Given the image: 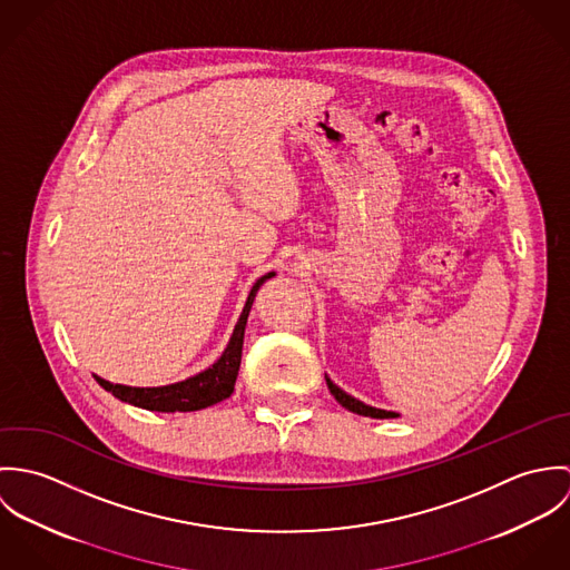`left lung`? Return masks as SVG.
Wrapping results in <instances>:
<instances>
[{
  "label": "left lung",
  "mask_w": 570,
  "mask_h": 570,
  "mask_svg": "<svg viewBox=\"0 0 570 570\" xmlns=\"http://www.w3.org/2000/svg\"><path fill=\"white\" fill-rule=\"evenodd\" d=\"M326 386H328L331 395L337 400V404H342V406L346 407V410H351V412H355V414H364V416H373V419H393V416H400L397 412H389V410H380V407H371L366 406V404H362V402H357L355 397H351V395H346L344 391H340L328 377H326Z\"/></svg>",
  "instance_id": "8db88e82"
}]
</instances>
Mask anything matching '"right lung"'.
<instances>
[{
  "instance_id": "obj_1",
  "label": "right lung",
  "mask_w": 570,
  "mask_h": 570,
  "mask_svg": "<svg viewBox=\"0 0 570 570\" xmlns=\"http://www.w3.org/2000/svg\"><path fill=\"white\" fill-rule=\"evenodd\" d=\"M272 276H274V272L261 276L252 285L249 296L245 301L244 314H242L239 323L233 331V337H230L224 355L210 368H206L204 373H199L190 380L170 384V386H160V389H131V386L109 384L107 380H100V377H96V382L120 402H127L131 406L145 407V410H158V412H190V410L213 406V404L230 397L233 391H235L239 366H242V348H244L247 314L252 309V303H254V296H256L258 287Z\"/></svg>"
}]
</instances>
